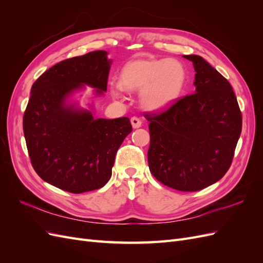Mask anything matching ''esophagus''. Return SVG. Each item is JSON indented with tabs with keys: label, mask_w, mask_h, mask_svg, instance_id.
Returning <instances> with one entry per match:
<instances>
[{
	"label": "esophagus",
	"mask_w": 263,
	"mask_h": 263,
	"mask_svg": "<svg viewBox=\"0 0 263 263\" xmlns=\"http://www.w3.org/2000/svg\"><path fill=\"white\" fill-rule=\"evenodd\" d=\"M130 123H132V126L134 127V128H139V127H140V126H141V124H142L141 119H140V118H138V117H136V116L132 117V119H130Z\"/></svg>",
	"instance_id": "34e87169"
}]
</instances>
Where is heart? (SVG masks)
Instances as JSON below:
<instances>
[{"mask_svg": "<svg viewBox=\"0 0 263 263\" xmlns=\"http://www.w3.org/2000/svg\"><path fill=\"white\" fill-rule=\"evenodd\" d=\"M186 83L187 69L178 59H136L124 66L119 84L110 86V93L121 100L124 90L140 91L141 104L159 110L172 105Z\"/></svg>", "mask_w": 263, "mask_h": 263, "instance_id": "1", "label": "heart"}]
</instances>
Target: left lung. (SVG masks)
<instances>
[{"label":"left lung","instance_id":"obj_1","mask_svg":"<svg viewBox=\"0 0 263 263\" xmlns=\"http://www.w3.org/2000/svg\"><path fill=\"white\" fill-rule=\"evenodd\" d=\"M195 70V93L149 123L150 172L171 189L194 192L217 182L232 164L242 117L230 83L200 55H183Z\"/></svg>","mask_w":263,"mask_h":263}]
</instances>
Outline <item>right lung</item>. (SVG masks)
<instances>
[{
    "instance_id": "obj_1",
    "label": "right lung",
    "mask_w": 263,
    "mask_h": 263,
    "mask_svg": "<svg viewBox=\"0 0 263 263\" xmlns=\"http://www.w3.org/2000/svg\"><path fill=\"white\" fill-rule=\"evenodd\" d=\"M110 62L104 50L58 62L31 86L23 117L30 162L44 181L70 193L104 186L115 156L133 130L128 117L94 118L67 100L84 85L106 92Z\"/></svg>"
}]
</instances>
